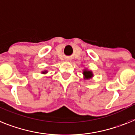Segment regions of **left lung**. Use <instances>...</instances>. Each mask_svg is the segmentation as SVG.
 Wrapping results in <instances>:
<instances>
[{
    "label": "left lung",
    "instance_id": "1",
    "mask_svg": "<svg viewBox=\"0 0 135 135\" xmlns=\"http://www.w3.org/2000/svg\"><path fill=\"white\" fill-rule=\"evenodd\" d=\"M84 75L85 76L86 78H90L93 76L92 73L90 72V71H84L83 73Z\"/></svg>",
    "mask_w": 135,
    "mask_h": 135
}]
</instances>
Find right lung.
I'll return each instance as SVG.
<instances>
[{
  "label": "right lung",
  "instance_id": "right-lung-1",
  "mask_svg": "<svg viewBox=\"0 0 135 135\" xmlns=\"http://www.w3.org/2000/svg\"><path fill=\"white\" fill-rule=\"evenodd\" d=\"M46 73V71H45V72H43V73Z\"/></svg>",
  "mask_w": 135,
  "mask_h": 135
}]
</instances>
